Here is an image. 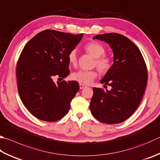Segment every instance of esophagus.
I'll list each match as a JSON object with an SVG mask.
<instances>
[{
    "instance_id": "obj_1",
    "label": "esophagus",
    "mask_w": 160,
    "mask_h": 160,
    "mask_svg": "<svg viewBox=\"0 0 160 160\" xmlns=\"http://www.w3.org/2000/svg\"><path fill=\"white\" fill-rule=\"evenodd\" d=\"M86 86L83 85V84L79 83V88H80V89H83V88H86Z\"/></svg>"
}]
</instances>
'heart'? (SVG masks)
I'll return each instance as SVG.
<instances>
[{"label": "heart", "instance_id": "obj_1", "mask_svg": "<svg viewBox=\"0 0 160 160\" xmlns=\"http://www.w3.org/2000/svg\"><path fill=\"white\" fill-rule=\"evenodd\" d=\"M86 52L95 58V65L102 73L106 74L112 67V61L110 58L104 56L105 49L102 44L97 42H91L85 46ZM69 62L75 65L77 62V55L75 49L72 50L68 54ZM98 76V72L95 70H79L75 72L72 74V79L81 83L90 84Z\"/></svg>", "mask_w": 160, "mask_h": 160}]
</instances>
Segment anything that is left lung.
<instances>
[{"label": "left lung", "instance_id": "1", "mask_svg": "<svg viewBox=\"0 0 160 160\" xmlns=\"http://www.w3.org/2000/svg\"><path fill=\"white\" fill-rule=\"evenodd\" d=\"M109 44L113 63L100 81L110 90L93 88L90 108L96 119L107 124L120 123L130 117L142 99L148 81L146 65L140 50L125 36L118 33L97 35Z\"/></svg>", "mask_w": 160, "mask_h": 160}]
</instances>
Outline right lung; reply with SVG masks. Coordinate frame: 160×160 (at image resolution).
<instances>
[{
	"label": "right lung",
	"instance_id": "add662e5",
	"mask_svg": "<svg viewBox=\"0 0 160 160\" xmlns=\"http://www.w3.org/2000/svg\"><path fill=\"white\" fill-rule=\"evenodd\" d=\"M83 36L45 30L24 47L17 65V88L24 106L37 118L54 122L68 113L79 83L53 79L70 74L68 54Z\"/></svg>",
	"mask_w": 160,
	"mask_h": 160
}]
</instances>
